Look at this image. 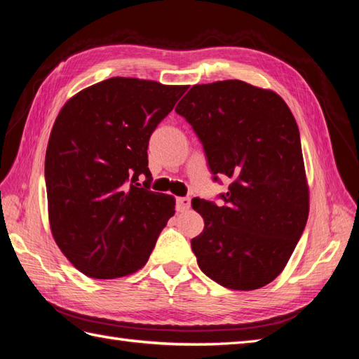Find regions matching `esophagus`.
Here are the masks:
<instances>
[{
    "mask_svg": "<svg viewBox=\"0 0 359 359\" xmlns=\"http://www.w3.org/2000/svg\"><path fill=\"white\" fill-rule=\"evenodd\" d=\"M191 207V201L188 199V197H177V201H175V208L177 211H187Z\"/></svg>",
    "mask_w": 359,
    "mask_h": 359,
    "instance_id": "esophagus-1",
    "label": "esophagus"
}]
</instances>
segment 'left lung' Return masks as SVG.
Masks as SVG:
<instances>
[{
	"instance_id": "1",
	"label": "left lung",
	"mask_w": 359,
	"mask_h": 359,
	"mask_svg": "<svg viewBox=\"0 0 359 359\" xmlns=\"http://www.w3.org/2000/svg\"><path fill=\"white\" fill-rule=\"evenodd\" d=\"M199 137L211 172L233 179L222 207L194 197L201 270L225 288H261L285 269L309 217L299 129L274 90L224 80L194 85L175 106Z\"/></svg>"
}]
</instances>
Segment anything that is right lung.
<instances>
[{
    "instance_id": "right-lung-1",
    "label": "right lung",
    "mask_w": 359,
    "mask_h": 359,
    "mask_svg": "<svg viewBox=\"0 0 359 359\" xmlns=\"http://www.w3.org/2000/svg\"><path fill=\"white\" fill-rule=\"evenodd\" d=\"M187 86L112 77L65 103L46 149L49 225L75 269L94 279L148 262L175 199L149 189L148 142ZM144 175L145 187L138 179Z\"/></svg>"
}]
</instances>
